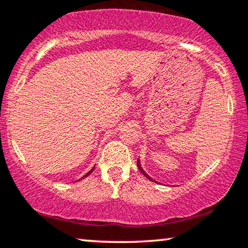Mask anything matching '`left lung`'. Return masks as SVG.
I'll return each mask as SVG.
<instances>
[{"instance_id": "obj_1", "label": "left lung", "mask_w": 248, "mask_h": 248, "mask_svg": "<svg viewBox=\"0 0 248 248\" xmlns=\"http://www.w3.org/2000/svg\"><path fill=\"white\" fill-rule=\"evenodd\" d=\"M137 167H138V169H140V172H141V173H143L145 177H146V178H148V179H150V180H152V181H155V180H153V179H152V178H151L150 176H148V174H147L146 172H145V171L143 170V168H141V166H140V160H137Z\"/></svg>"}]
</instances>
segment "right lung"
Masks as SVG:
<instances>
[{"mask_svg":"<svg viewBox=\"0 0 248 248\" xmlns=\"http://www.w3.org/2000/svg\"><path fill=\"white\" fill-rule=\"evenodd\" d=\"M94 168H95V167H94ZM94 168H93V169H92L91 171H88V172H87V173H86V174H85V176L81 178V179H84V178H86V177H87V176H90V174H91V173H92V172H93V171H94ZM79 180H80V179H79Z\"/></svg>","mask_w":248,"mask_h":248,"instance_id":"add662e5","label":"right lung"}]
</instances>
